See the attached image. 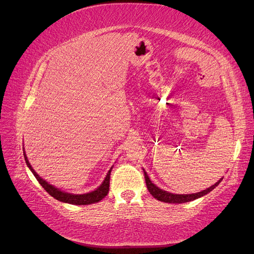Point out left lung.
I'll list each match as a JSON object with an SVG mask.
<instances>
[{"instance_id": "obj_1", "label": "left lung", "mask_w": 254, "mask_h": 254, "mask_svg": "<svg viewBox=\"0 0 254 254\" xmlns=\"http://www.w3.org/2000/svg\"><path fill=\"white\" fill-rule=\"evenodd\" d=\"M144 176H145V182H146V187H147L149 193L153 196V198H156L157 200H160L162 202H168V203H184V202H189L191 200H195V199L202 197L204 195H206L207 193H210L211 190H213L215 188H216L218 184L221 182L222 178L220 180H218V182H216L214 186L210 187L209 189H206L202 191H199V193L196 194H188V195H178V194H172L168 193V191H165L163 190L159 189L158 187H156L153 184L149 178L147 174L144 171Z\"/></svg>"}]
</instances>
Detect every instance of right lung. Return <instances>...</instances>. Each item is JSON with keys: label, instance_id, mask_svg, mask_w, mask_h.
Returning a JSON list of instances; mask_svg holds the SVG:
<instances>
[{"label": "right lung", "instance_id": "obj_1", "mask_svg": "<svg viewBox=\"0 0 254 254\" xmlns=\"http://www.w3.org/2000/svg\"><path fill=\"white\" fill-rule=\"evenodd\" d=\"M24 158H25L27 166L29 167V170L32 171V173L36 177V179L39 181V183L41 184V187L45 190H47L52 197L57 199V200H59V201L71 203V204H76V205H86V204H91V203H95V202L101 201L102 199H104L107 196V194H108L109 184H110V175H111L112 167L110 168V171L108 172V174H107L104 182L102 183V186L99 187L98 189H96L95 190L91 191V193H88V194L73 195V194H68V193H64V191L59 190L58 189L54 188L53 186H51V184H49L47 181H44L42 178H40L39 175H38L33 170V167L30 166L28 160H27V157L25 155V152H24Z\"/></svg>", "mask_w": 254, "mask_h": 254}]
</instances>
